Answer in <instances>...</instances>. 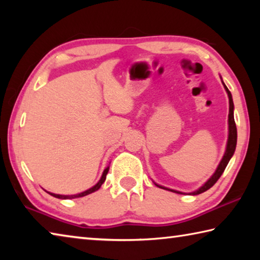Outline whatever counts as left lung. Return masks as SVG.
Instances as JSON below:
<instances>
[{"label":"left lung","mask_w":260,"mask_h":260,"mask_svg":"<svg viewBox=\"0 0 260 260\" xmlns=\"http://www.w3.org/2000/svg\"><path fill=\"white\" fill-rule=\"evenodd\" d=\"M225 86V85H223ZM225 89L228 94V98H230V114H228V124H230V135H228V142H227V148H226V152L225 155H223L221 161H220V164L218 166L217 171H215L214 174L212 175L209 179V181L206 182L204 186H202L199 190L191 192L190 195H199V193H202L208 190L211 187L213 186V184L218 181L219 178L221 177V174L223 173V171H225L226 166L228 164V161L231 160L232 156L234 155V151H235V148H236V141H237V131H236V124H235V120H234V112H233V110H234V103H233V99H232V94L231 91L228 90V88L225 86ZM158 186V184H157ZM159 188L162 189H166V190H171V189H167L164 188L161 186H158ZM171 191H174V192H178V193H182L180 191L177 190H171Z\"/></svg>","instance_id":"left-lung-1"}]
</instances>
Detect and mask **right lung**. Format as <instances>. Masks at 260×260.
<instances>
[{"label": "right lung", "instance_id": "add662e5", "mask_svg": "<svg viewBox=\"0 0 260 260\" xmlns=\"http://www.w3.org/2000/svg\"><path fill=\"white\" fill-rule=\"evenodd\" d=\"M108 172H109V167H107V169L104 170V172L102 174V178H101L100 181L96 183L94 187H91L90 189H88V190L83 191V192L77 193V195H70V196H68V195H58V193H52V192H49V193H50L51 196L56 197V199H61V200H71V199H77V197H83V196H86V195H89V193L94 192L96 190H99V189L101 188V186H102V183L105 181V178H107Z\"/></svg>", "mask_w": 260, "mask_h": 260}]
</instances>
